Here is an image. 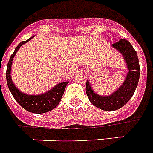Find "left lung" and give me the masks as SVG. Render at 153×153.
<instances>
[{"mask_svg": "<svg viewBox=\"0 0 153 153\" xmlns=\"http://www.w3.org/2000/svg\"><path fill=\"white\" fill-rule=\"evenodd\" d=\"M112 46L123 55L128 66V72L123 85L111 95L106 96H100L93 91L88 81L85 85V91L90 102L97 108L105 111L117 110L126 105L134 96L140 76V67L137 52L132 44L128 40L122 39L112 44Z\"/></svg>", "mask_w": 153, "mask_h": 153, "instance_id": "8db88e82", "label": "left lung"}]
</instances>
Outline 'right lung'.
<instances>
[{
    "instance_id": "add662e5",
    "label": "right lung",
    "mask_w": 153,
    "mask_h": 153,
    "mask_svg": "<svg viewBox=\"0 0 153 153\" xmlns=\"http://www.w3.org/2000/svg\"><path fill=\"white\" fill-rule=\"evenodd\" d=\"M32 38H33V36L30 38L26 41L20 42L19 45L16 48L12 55L10 57V60L7 64V68H6V82H7L10 91L11 92L13 97L15 98L19 105L22 106L24 109L31 113L43 114L48 112L57 107V105L61 101L62 97L63 96L65 88L68 84V82L59 83L57 85H55L53 88L51 89L50 91L45 92L44 94L36 95V96L26 95L25 93H22L14 85L11 76H10L13 58L17 53V51L19 49V48L21 47L23 44L27 43L28 41L32 39Z\"/></svg>"
}]
</instances>
